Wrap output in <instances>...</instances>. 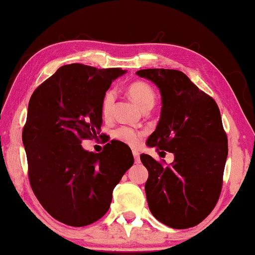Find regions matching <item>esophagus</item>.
I'll list each match as a JSON object with an SVG mask.
<instances>
[{
	"label": "esophagus",
	"instance_id": "1",
	"mask_svg": "<svg viewBox=\"0 0 255 255\" xmlns=\"http://www.w3.org/2000/svg\"><path fill=\"white\" fill-rule=\"evenodd\" d=\"M132 154H133V158H134V161L135 162H139V161H140V158H139V152L138 151H135V149H134V151H132Z\"/></svg>",
	"mask_w": 255,
	"mask_h": 255
}]
</instances>
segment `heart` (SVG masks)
<instances>
[{
	"mask_svg": "<svg viewBox=\"0 0 255 255\" xmlns=\"http://www.w3.org/2000/svg\"><path fill=\"white\" fill-rule=\"evenodd\" d=\"M128 95L132 100L137 103V106L140 109L147 107H153V104L155 102V93L154 90L151 88V86H148L147 83L142 81H137L131 83L128 88ZM115 102V92L114 90H108L104 94L102 104H101V110L104 117H108L111 114L113 110V106ZM118 140L128 144L130 146H137L140 141L141 133L140 132L133 130V128H128V127H121L118 128L114 133Z\"/></svg>",
	"mask_w": 255,
	"mask_h": 255,
	"instance_id": "1",
	"label": "heart"
}]
</instances>
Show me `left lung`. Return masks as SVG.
Here are the masks:
<instances>
[{"instance_id": "left-lung-1", "label": "left lung", "mask_w": 255, "mask_h": 255, "mask_svg": "<svg viewBox=\"0 0 255 255\" xmlns=\"http://www.w3.org/2000/svg\"><path fill=\"white\" fill-rule=\"evenodd\" d=\"M161 95V113L146 145L174 154L169 166L151 155L140 160L148 170L145 193L149 211L169 228L200 224L212 211L222 190L228 138L215 100L175 69H140Z\"/></svg>"}]
</instances>
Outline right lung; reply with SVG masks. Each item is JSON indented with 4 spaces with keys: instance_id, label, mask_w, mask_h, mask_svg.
<instances>
[{
    "instance_id": "obj_1",
    "label": "right lung",
    "mask_w": 255,
    "mask_h": 255,
    "mask_svg": "<svg viewBox=\"0 0 255 255\" xmlns=\"http://www.w3.org/2000/svg\"><path fill=\"white\" fill-rule=\"evenodd\" d=\"M125 72L65 65L31 96L22 134L30 184L45 210L64 224L86 226L103 217L114 188L133 165L131 148L120 140L101 153L81 145L97 137L104 94Z\"/></svg>"
}]
</instances>
